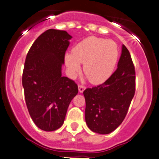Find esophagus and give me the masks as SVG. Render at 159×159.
Segmentation results:
<instances>
[{"label":"esophagus","instance_id":"obj_1","mask_svg":"<svg viewBox=\"0 0 159 159\" xmlns=\"http://www.w3.org/2000/svg\"><path fill=\"white\" fill-rule=\"evenodd\" d=\"M84 90H85V87H84V86H82V85L78 86V91H79L80 93H82Z\"/></svg>","mask_w":159,"mask_h":159}]
</instances>
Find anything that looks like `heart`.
I'll return each mask as SVG.
<instances>
[{
	"label": "heart",
	"mask_w": 159,
	"mask_h": 159,
	"mask_svg": "<svg viewBox=\"0 0 159 159\" xmlns=\"http://www.w3.org/2000/svg\"><path fill=\"white\" fill-rule=\"evenodd\" d=\"M118 48L111 40L91 36L78 42L66 54L65 61L72 75L83 70L91 84H99L106 81L113 73L118 59Z\"/></svg>",
	"instance_id": "obj_1"
}]
</instances>
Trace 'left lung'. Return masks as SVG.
<instances>
[{
	"instance_id": "left-lung-1",
	"label": "left lung",
	"mask_w": 159,
	"mask_h": 159,
	"mask_svg": "<svg viewBox=\"0 0 159 159\" xmlns=\"http://www.w3.org/2000/svg\"><path fill=\"white\" fill-rule=\"evenodd\" d=\"M134 91V67L129 50L122 44L116 70L103 84L83 92L88 127L101 134L115 131L125 118Z\"/></svg>"
}]
</instances>
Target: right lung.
Segmentation results:
<instances>
[{
	"mask_svg": "<svg viewBox=\"0 0 159 159\" xmlns=\"http://www.w3.org/2000/svg\"><path fill=\"white\" fill-rule=\"evenodd\" d=\"M71 38L65 30L49 29L35 40L27 54L22 76L25 102L33 121L43 131L61 127L78 92L75 81L61 73Z\"/></svg>",
	"mask_w": 159,
	"mask_h": 159,
	"instance_id": "1",
	"label": "right lung"
}]
</instances>
